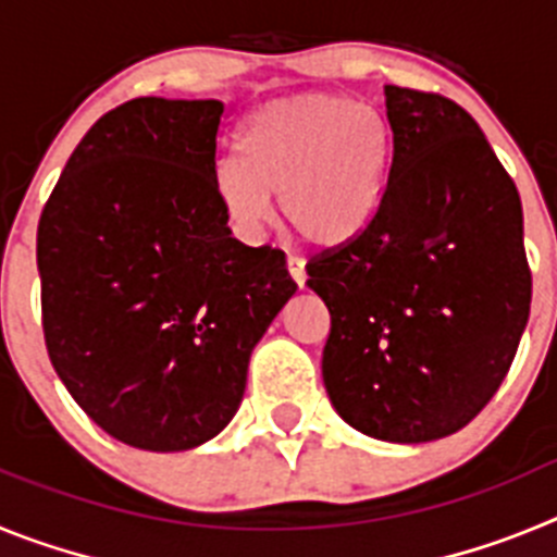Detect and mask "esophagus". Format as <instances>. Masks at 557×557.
Returning a JSON list of instances; mask_svg holds the SVG:
<instances>
[{
    "label": "esophagus",
    "mask_w": 557,
    "mask_h": 557,
    "mask_svg": "<svg viewBox=\"0 0 557 557\" xmlns=\"http://www.w3.org/2000/svg\"><path fill=\"white\" fill-rule=\"evenodd\" d=\"M287 270H289V278H293L298 287H304V282H307V273H304V262L301 259H295V256H289L287 259Z\"/></svg>",
    "instance_id": "esophagus-1"
}]
</instances>
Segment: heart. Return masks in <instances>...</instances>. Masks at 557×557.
Returning <instances> with one entry per match:
<instances>
[{"label": "heart", "instance_id": "b5f03b06", "mask_svg": "<svg viewBox=\"0 0 557 557\" xmlns=\"http://www.w3.org/2000/svg\"><path fill=\"white\" fill-rule=\"evenodd\" d=\"M391 127L346 97L298 95L262 106L245 125L239 159L214 175L225 218L259 234L278 195L284 223L314 248H343L376 218Z\"/></svg>", "mask_w": 557, "mask_h": 557}]
</instances>
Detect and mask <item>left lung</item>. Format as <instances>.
I'll return each instance as SVG.
<instances>
[{"label":"left lung","mask_w":557,"mask_h":557,"mask_svg":"<svg viewBox=\"0 0 557 557\" xmlns=\"http://www.w3.org/2000/svg\"><path fill=\"white\" fill-rule=\"evenodd\" d=\"M387 186L354 243L307 264L332 332L323 385L387 444L462 430L499 391L530 318L516 184L457 102L385 86Z\"/></svg>","instance_id":"left-lung-1"}]
</instances>
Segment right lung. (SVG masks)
Masks as SVG:
<instances>
[{
  "label": "right lung",
  "mask_w": 557,
  "mask_h": 557,
  "mask_svg": "<svg viewBox=\"0 0 557 557\" xmlns=\"http://www.w3.org/2000/svg\"><path fill=\"white\" fill-rule=\"evenodd\" d=\"M220 100L139 97L91 125L38 223L44 339L91 421L145 451L228 426L248 362L298 289L231 236L214 191Z\"/></svg>",
  "instance_id": "1"
}]
</instances>
